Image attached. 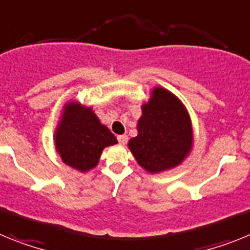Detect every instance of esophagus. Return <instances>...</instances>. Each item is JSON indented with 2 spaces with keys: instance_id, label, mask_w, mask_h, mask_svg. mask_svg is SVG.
<instances>
[{
  "instance_id": "obj_1",
  "label": "esophagus",
  "mask_w": 250,
  "mask_h": 250,
  "mask_svg": "<svg viewBox=\"0 0 250 250\" xmlns=\"http://www.w3.org/2000/svg\"><path fill=\"white\" fill-rule=\"evenodd\" d=\"M118 141L120 144L125 145L127 143V135H119L118 136Z\"/></svg>"
}]
</instances>
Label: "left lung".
<instances>
[{
    "mask_svg": "<svg viewBox=\"0 0 250 250\" xmlns=\"http://www.w3.org/2000/svg\"><path fill=\"white\" fill-rule=\"evenodd\" d=\"M141 110L138 136L127 144L138 164L151 174L182 164L194 141L190 116L182 101L167 89L155 87Z\"/></svg>",
    "mask_w": 250,
    "mask_h": 250,
    "instance_id": "1",
    "label": "left lung"
}]
</instances>
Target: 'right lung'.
Here are the masks:
<instances>
[{
  "label": "right lung",
  "mask_w": 250,
  "mask_h": 250,
  "mask_svg": "<svg viewBox=\"0 0 250 250\" xmlns=\"http://www.w3.org/2000/svg\"><path fill=\"white\" fill-rule=\"evenodd\" d=\"M118 144V140L100 123L91 107L77 101L63 106L60 123L55 131V146L68 167L85 173L98 165L106 146Z\"/></svg>",
  "instance_id": "1"
}]
</instances>
